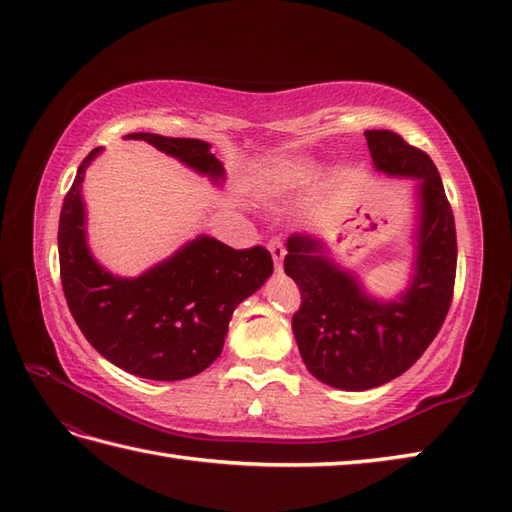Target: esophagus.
Instances as JSON below:
<instances>
[{
  "mask_svg": "<svg viewBox=\"0 0 512 512\" xmlns=\"http://www.w3.org/2000/svg\"><path fill=\"white\" fill-rule=\"evenodd\" d=\"M267 247H269V252H271V258H274L276 269L280 271L282 269V260H285V245H282L278 238H271Z\"/></svg>",
  "mask_w": 512,
  "mask_h": 512,
  "instance_id": "esophagus-1",
  "label": "esophagus"
}]
</instances>
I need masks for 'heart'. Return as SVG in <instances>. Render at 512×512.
Here are the masks:
<instances>
[{"instance_id":"heart-1","label":"heart","mask_w":512,"mask_h":512,"mask_svg":"<svg viewBox=\"0 0 512 512\" xmlns=\"http://www.w3.org/2000/svg\"><path fill=\"white\" fill-rule=\"evenodd\" d=\"M293 170H295V168H289V170H287V173H293Z\"/></svg>"}]
</instances>
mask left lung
<instances>
[{
	"label": "left lung",
	"instance_id": "obj_1",
	"mask_svg": "<svg viewBox=\"0 0 512 512\" xmlns=\"http://www.w3.org/2000/svg\"><path fill=\"white\" fill-rule=\"evenodd\" d=\"M372 162L383 173L420 179L416 276L396 302L368 298L357 280L326 258L317 238L287 241L285 271L298 282L302 302L293 335L315 379L359 392L410 370L434 342L449 313L456 285V223L431 157L388 129L366 131Z\"/></svg>",
	"mask_w": 512,
	"mask_h": 512
}]
</instances>
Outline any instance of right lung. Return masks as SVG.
Listing matches in <instances>:
<instances>
[{"label": "right lung", "instance_id": "1", "mask_svg": "<svg viewBox=\"0 0 512 512\" xmlns=\"http://www.w3.org/2000/svg\"><path fill=\"white\" fill-rule=\"evenodd\" d=\"M127 138L149 142L212 179L223 177L208 142L155 133ZM98 151L78 166L59 219L61 285L70 313L113 366L153 381L195 377L221 355L234 309L271 276L274 260L263 245L234 249L201 236L140 278L111 276L85 243L81 184Z\"/></svg>", "mask_w": 512, "mask_h": 512}]
</instances>
